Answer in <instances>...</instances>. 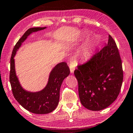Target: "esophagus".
<instances>
[{
  "label": "esophagus",
  "mask_w": 133,
  "mask_h": 133,
  "mask_svg": "<svg viewBox=\"0 0 133 133\" xmlns=\"http://www.w3.org/2000/svg\"><path fill=\"white\" fill-rule=\"evenodd\" d=\"M70 72L71 73H73L74 72V71L75 70V66H76V65H75V63L73 62H71L70 63Z\"/></svg>",
  "instance_id": "obj_1"
}]
</instances>
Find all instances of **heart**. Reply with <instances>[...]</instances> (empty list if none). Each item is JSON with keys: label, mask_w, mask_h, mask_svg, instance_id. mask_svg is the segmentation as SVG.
<instances>
[{"label": "heart", "mask_w": 133, "mask_h": 133, "mask_svg": "<svg viewBox=\"0 0 133 133\" xmlns=\"http://www.w3.org/2000/svg\"><path fill=\"white\" fill-rule=\"evenodd\" d=\"M98 44V41L96 38H90L84 44L82 48V53L83 56L86 57L90 54V51L95 49Z\"/></svg>", "instance_id": "1"}]
</instances>
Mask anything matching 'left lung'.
<instances>
[{
    "label": "left lung",
    "instance_id": "8db88e82",
    "mask_svg": "<svg viewBox=\"0 0 133 133\" xmlns=\"http://www.w3.org/2000/svg\"><path fill=\"white\" fill-rule=\"evenodd\" d=\"M74 75L80 102L85 108L101 110L116 99L122 84L123 70L118 49L110 35L99 52L78 65Z\"/></svg>",
    "mask_w": 133,
    "mask_h": 133
}]
</instances>
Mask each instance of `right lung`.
<instances>
[{
    "mask_svg": "<svg viewBox=\"0 0 133 133\" xmlns=\"http://www.w3.org/2000/svg\"><path fill=\"white\" fill-rule=\"evenodd\" d=\"M45 28L46 27L29 29L15 44L10 61L9 81L13 95L23 107L35 114H47L56 108L59 101L61 84L63 80L70 73L67 63L61 62L51 70L47 85L43 90L36 92H29L24 90L21 86L15 72L14 57L22 44L29 35Z\"/></svg>",
    "mask_w": 133,
    "mask_h": 133,
    "instance_id": "obj_1",
    "label": "right lung"
}]
</instances>
